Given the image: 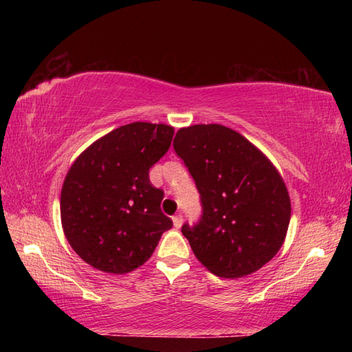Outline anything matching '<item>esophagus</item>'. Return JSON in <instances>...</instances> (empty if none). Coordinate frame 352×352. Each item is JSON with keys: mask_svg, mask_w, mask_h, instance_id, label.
Here are the masks:
<instances>
[{"mask_svg": "<svg viewBox=\"0 0 352 352\" xmlns=\"http://www.w3.org/2000/svg\"><path fill=\"white\" fill-rule=\"evenodd\" d=\"M172 222H174L175 228H180L182 223H183V216H182V214H177V216L172 217Z\"/></svg>", "mask_w": 352, "mask_h": 352, "instance_id": "esophagus-1", "label": "esophagus"}]
</instances>
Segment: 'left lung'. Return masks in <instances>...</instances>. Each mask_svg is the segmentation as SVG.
I'll use <instances>...</instances> for the list:
<instances>
[{"instance_id":"1","label":"left lung","mask_w":352,"mask_h":352,"mask_svg":"<svg viewBox=\"0 0 352 352\" xmlns=\"http://www.w3.org/2000/svg\"><path fill=\"white\" fill-rule=\"evenodd\" d=\"M174 151L200 194L199 222L182 226L195 258L223 278L259 270L281 248L290 222L289 192L275 166L220 124L180 129Z\"/></svg>"}]
</instances>
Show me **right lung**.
<instances>
[{"mask_svg": "<svg viewBox=\"0 0 352 352\" xmlns=\"http://www.w3.org/2000/svg\"><path fill=\"white\" fill-rule=\"evenodd\" d=\"M174 129L122 126L79 155L63 182L60 216L74 252L94 269L122 275L151 258L172 220L148 170L169 151Z\"/></svg>", "mask_w": 352, "mask_h": 352, "instance_id": "add662e5", "label": "right lung"}]
</instances>
